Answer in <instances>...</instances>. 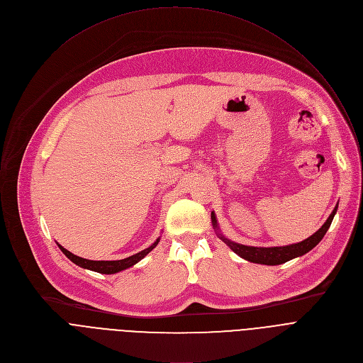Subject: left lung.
Returning a JSON list of instances; mask_svg holds the SVG:
<instances>
[{
  "label": "left lung",
  "instance_id": "8db88e82",
  "mask_svg": "<svg viewBox=\"0 0 363 363\" xmlns=\"http://www.w3.org/2000/svg\"><path fill=\"white\" fill-rule=\"evenodd\" d=\"M337 211V206H335L333 213L330 214V217L326 220V223L322 225V228H319L318 233H315L312 237H308L307 240L297 242V244H291V245H286V247H250V245H242V244H237V242H231L230 240L223 238V241H225L230 248L237 252L240 257L245 258V260L251 262V263H258V264H267V266H277V264H283L294 257L303 255L307 251L312 250L313 247H316L320 240L325 237L326 231L329 230L332 220L335 217ZM213 218V216H211ZM214 225H216V218H213Z\"/></svg>",
  "mask_w": 363,
  "mask_h": 363
}]
</instances>
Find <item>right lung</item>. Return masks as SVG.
Segmentation results:
<instances>
[{
	"instance_id": "right-lung-1",
	"label": "right lung",
	"mask_w": 363,
	"mask_h": 363,
	"mask_svg": "<svg viewBox=\"0 0 363 363\" xmlns=\"http://www.w3.org/2000/svg\"><path fill=\"white\" fill-rule=\"evenodd\" d=\"M158 242H160V238L155 241L150 247H147L146 250H143V251H140V252H138L135 255H130L128 258H123V260H116V262H93V260H86V258H82V257H77V255L72 254L70 251H67L62 245H59V247L66 254L67 258H70V260L74 264H77V266H80L83 269H89V270H93V272H97V273H101V274H115L118 272H122V270L136 264L139 260H142V258L149 251H152L155 247H157Z\"/></svg>"
}]
</instances>
